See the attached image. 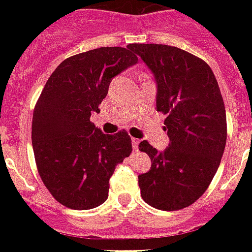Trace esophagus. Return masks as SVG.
Segmentation results:
<instances>
[{
	"label": "esophagus",
	"instance_id": "obj_1",
	"mask_svg": "<svg viewBox=\"0 0 252 252\" xmlns=\"http://www.w3.org/2000/svg\"><path fill=\"white\" fill-rule=\"evenodd\" d=\"M138 144H140V140H137V138L132 137V146H133V150H134V152H137Z\"/></svg>",
	"mask_w": 252,
	"mask_h": 252
}]
</instances>
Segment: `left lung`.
<instances>
[{
    "instance_id": "8db88e82",
    "label": "left lung",
    "mask_w": 252,
    "mask_h": 252,
    "mask_svg": "<svg viewBox=\"0 0 252 252\" xmlns=\"http://www.w3.org/2000/svg\"><path fill=\"white\" fill-rule=\"evenodd\" d=\"M157 81V111L166 115L168 148L149 142L140 150L152 167L138 175L141 197L161 211H179L208 189L226 145V111L209 65L183 49L165 44L129 45Z\"/></svg>"
}]
</instances>
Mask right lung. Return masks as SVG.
<instances>
[{"label": "right lung", "instance_id": "add662e5", "mask_svg": "<svg viewBox=\"0 0 252 252\" xmlns=\"http://www.w3.org/2000/svg\"><path fill=\"white\" fill-rule=\"evenodd\" d=\"M128 48L102 47L68 57L51 74L33 108L37 172L51 195L70 209L104 203L115 167L132 152L126 129L104 134L90 122L91 112H100L112 78L138 61Z\"/></svg>", "mask_w": 252, "mask_h": 252}]
</instances>
